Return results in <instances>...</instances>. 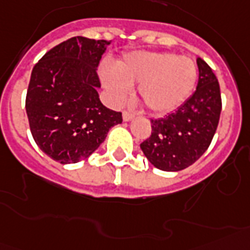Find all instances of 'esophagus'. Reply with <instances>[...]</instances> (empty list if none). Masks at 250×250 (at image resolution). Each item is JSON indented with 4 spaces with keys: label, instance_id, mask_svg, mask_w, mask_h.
Instances as JSON below:
<instances>
[{
    "label": "esophagus",
    "instance_id": "esophagus-1",
    "mask_svg": "<svg viewBox=\"0 0 250 250\" xmlns=\"http://www.w3.org/2000/svg\"><path fill=\"white\" fill-rule=\"evenodd\" d=\"M133 117H134V115H131V113H129V112H124L123 113L124 121H130L131 119H133Z\"/></svg>",
    "mask_w": 250,
    "mask_h": 250
}]
</instances>
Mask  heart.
Returning <instances> with one entry per match:
<instances>
[{
    "label": "heart",
    "instance_id": "b5f03b06",
    "mask_svg": "<svg viewBox=\"0 0 250 250\" xmlns=\"http://www.w3.org/2000/svg\"><path fill=\"white\" fill-rule=\"evenodd\" d=\"M197 65L188 56L168 52H133L117 61L115 71L104 69L102 82L113 102H123L139 84L138 92L152 112L175 111L190 97L197 83Z\"/></svg>",
    "mask_w": 250,
    "mask_h": 250
}]
</instances>
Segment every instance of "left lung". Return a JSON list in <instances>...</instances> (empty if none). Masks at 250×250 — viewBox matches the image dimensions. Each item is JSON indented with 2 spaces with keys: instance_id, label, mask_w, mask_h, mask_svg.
Listing matches in <instances>:
<instances>
[{
  "instance_id": "1",
  "label": "left lung",
  "mask_w": 250,
  "mask_h": 250,
  "mask_svg": "<svg viewBox=\"0 0 250 250\" xmlns=\"http://www.w3.org/2000/svg\"><path fill=\"white\" fill-rule=\"evenodd\" d=\"M197 89L177 108L152 119V134L140 144L150 164L162 171H180L193 165L208 149L221 113L220 84L206 61L198 57Z\"/></svg>"
}]
</instances>
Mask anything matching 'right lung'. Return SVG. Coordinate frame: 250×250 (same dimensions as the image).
Wrapping results in <instances>:
<instances>
[{
    "label": "right lung",
    "mask_w": 250,
    "mask_h": 250,
    "mask_svg": "<svg viewBox=\"0 0 250 250\" xmlns=\"http://www.w3.org/2000/svg\"><path fill=\"white\" fill-rule=\"evenodd\" d=\"M111 42L73 37L33 67L25 110L37 146L60 164H76L100 147L121 112L100 101L97 67Z\"/></svg>",
    "instance_id": "add662e5"
}]
</instances>
